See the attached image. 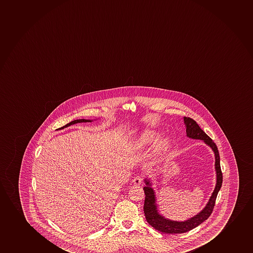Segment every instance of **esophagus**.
<instances>
[{"instance_id":"1","label":"esophagus","mask_w":253,"mask_h":253,"mask_svg":"<svg viewBox=\"0 0 253 253\" xmlns=\"http://www.w3.org/2000/svg\"><path fill=\"white\" fill-rule=\"evenodd\" d=\"M142 177H141L140 175H137L136 177H134L132 182H133L134 185H136V186H139V185L142 184Z\"/></svg>"}]
</instances>
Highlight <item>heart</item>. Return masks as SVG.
I'll list each match as a JSON object with an SVG mask.
<instances>
[{
  "label": "heart",
  "instance_id": "1",
  "mask_svg": "<svg viewBox=\"0 0 253 253\" xmlns=\"http://www.w3.org/2000/svg\"><path fill=\"white\" fill-rule=\"evenodd\" d=\"M158 133L156 131L151 130H146L140 134L139 137L137 139V145L141 148H144L147 146L150 145L152 142H154L155 138L157 137ZM169 145V138L167 137H161L158 140L157 142L154 143V153L155 154H162L163 152L166 151Z\"/></svg>",
  "mask_w": 253,
  "mask_h": 253
}]
</instances>
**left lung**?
Masks as SVG:
<instances>
[{"label":"left lung","instance_id":"8db88e82","mask_svg":"<svg viewBox=\"0 0 253 253\" xmlns=\"http://www.w3.org/2000/svg\"><path fill=\"white\" fill-rule=\"evenodd\" d=\"M183 121L186 126V137L192 139L202 140L213 152L215 158L216 184H215L214 190L209 199V202L200 212L191 218H187L186 220L177 221L171 220L169 218H166L164 215L160 213L158 209L157 198L153 188L152 180L148 176L144 178V183L146 186L143 187L144 193H145V202H144L143 211L145 214L146 220L152 227H154L155 230L166 234H181V233L187 232L207 220L212 213L215 200L220 190L222 181H223V175H222L220 168V158H219L217 146L214 142H212V140L201 129L200 126L194 120L191 119L189 117H183Z\"/></svg>","mask_w":253,"mask_h":253}]
</instances>
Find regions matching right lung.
Listing matches in <instances>:
<instances>
[{"instance_id": "1", "label": "right lung", "mask_w": 253, "mask_h": 253, "mask_svg": "<svg viewBox=\"0 0 253 253\" xmlns=\"http://www.w3.org/2000/svg\"><path fill=\"white\" fill-rule=\"evenodd\" d=\"M96 120V119H95ZM95 120H87V119H79V120H74L73 122H70L67 125L64 126H62L61 129H64V128L68 127L70 126L74 125L76 123H81V122H92L93 121H95Z\"/></svg>"}]
</instances>
